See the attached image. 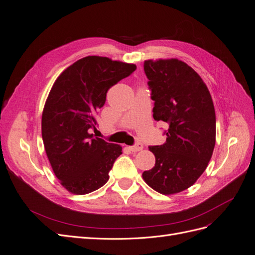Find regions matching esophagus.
Segmentation results:
<instances>
[{"instance_id": "1", "label": "esophagus", "mask_w": 255, "mask_h": 255, "mask_svg": "<svg viewBox=\"0 0 255 255\" xmlns=\"http://www.w3.org/2000/svg\"><path fill=\"white\" fill-rule=\"evenodd\" d=\"M128 149L132 152H139L143 149V144L140 143V142H137L136 144H134L132 146H128Z\"/></svg>"}]
</instances>
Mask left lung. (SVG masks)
Instances as JSON below:
<instances>
[{
	"label": "left lung",
	"instance_id": "left-lung-1",
	"mask_svg": "<svg viewBox=\"0 0 255 255\" xmlns=\"http://www.w3.org/2000/svg\"><path fill=\"white\" fill-rule=\"evenodd\" d=\"M154 101L153 118L169 125L166 142L149 146L155 166L143 181L161 195L194 185L206 169L216 141L212 96L194 69L177 58L144 60Z\"/></svg>",
	"mask_w": 255,
	"mask_h": 255
}]
</instances>
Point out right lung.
Returning a JSON list of instances; mask_svg holds the SVG:
<instances>
[{
    "mask_svg": "<svg viewBox=\"0 0 255 255\" xmlns=\"http://www.w3.org/2000/svg\"><path fill=\"white\" fill-rule=\"evenodd\" d=\"M135 70L134 64L86 56L54 82L43 107L41 134L53 172L71 194H89L109 181L122 146L94 137L89 129H96L107 90Z\"/></svg>",
    "mask_w": 255,
    "mask_h": 255,
    "instance_id": "add662e5",
    "label": "right lung"
}]
</instances>
